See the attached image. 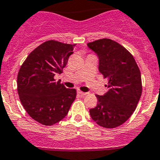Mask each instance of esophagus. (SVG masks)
<instances>
[{
    "instance_id": "34e87169",
    "label": "esophagus",
    "mask_w": 160,
    "mask_h": 160,
    "mask_svg": "<svg viewBox=\"0 0 160 160\" xmlns=\"http://www.w3.org/2000/svg\"><path fill=\"white\" fill-rule=\"evenodd\" d=\"M77 93H79V94H80V95H83V96L88 94V93H86V92L81 91V90H80V89H77Z\"/></svg>"
}]
</instances>
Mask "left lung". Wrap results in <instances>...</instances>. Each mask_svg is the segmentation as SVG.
<instances>
[{"label": "left lung", "mask_w": 160, "mask_h": 160, "mask_svg": "<svg viewBox=\"0 0 160 160\" xmlns=\"http://www.w3.org/2000/svg\"><path fill=\"white\" fill-rule=\"evenodd\" d=\"M98 58V70L108 80L103 95H96L98 104L89 109L98 125L114 128L132 116L142 93L141 71L133 56L127 49L108 38L87 43Z\"/></svg>", "instance_id": "1"}]
</instances>
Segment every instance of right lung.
<instances>
[{
  "label": "right lung",
  "mask_w": 160,
  "mask_h": 160,
  "mask_svg": "<svg viewBox=\"0 0 160 160\" xmlns=\"http://www.w3.org/2000/svg\"><path fill=\"white\" fill-rule=\"evenodd\" d=\"M75 45L47 41L28 56L19 69L17 89L20 102L28 115L42 125L62 120L76 99V89H67L54 79L62 72Z\"/></svg>",
  "instance_id": "right-lung-1"
}]
</instances>
